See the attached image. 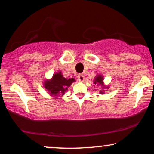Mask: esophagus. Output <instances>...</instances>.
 Listing matches in <instances>:
<instances>
[{
    "mask_svg": "<svg viewBox=\"0 0 154 154\" xmlns=\"http://www.w3.org/2000/svg\"><path fill=\"white\" fill-rule=\"evenodd\" d=\"M77 78H78L79 82H84L85 77L83 76V75H82V74H80V75H78V76H77Z\"/></svg>",
    "mask_w": 154,
    "mask_h": 154,
    "instance_id": "obj_1",
    "label": "esophagus"
}]
</instances>
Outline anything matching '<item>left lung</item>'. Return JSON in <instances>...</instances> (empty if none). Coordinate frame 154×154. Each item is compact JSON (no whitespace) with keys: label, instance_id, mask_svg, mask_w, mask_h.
<instances>
[{"label":"left lung","instance_id":"obj_1","mask_svg":"<svg viewBox=\"0 0 154 154\" xmlns=\"http://www.w3.org/2000/svg\"><path fill=\"white\" fill-rule=\"evenodd\" d=\"M93 84L97 85V86L100 85L102 90H100L99 92L100 95H105V90H107V89H109V88H110V85L105 84L104 77L102 75H98L95 76V77L93 79Z\"/></svg>","mask_w":154,"mask_h":154}]
</instances>
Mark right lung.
<instances>
[{
    "mask_svg": "<svg viewBox=\"0 0 154 154\" xmlns=\"http://www.w3.org/2000/svg\"><path fill=\"white\" fill-rule=\"evenodd\" d=\"M76 82L75 78H65L62 72H55L50 79H45L43 82V87L49 92L50 96L58 99L59 95H64L68 88L73 82Z\"/></svg>",
    "mask_w": 154,
    "mask_h": 154,
    "instance_id": "right-lung-1",
    "label": "right lung"
}]
</instances>
